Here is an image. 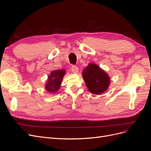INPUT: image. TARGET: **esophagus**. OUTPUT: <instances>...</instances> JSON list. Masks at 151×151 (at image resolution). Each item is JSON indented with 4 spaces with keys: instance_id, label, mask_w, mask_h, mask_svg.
<instances>
[{
    "instance_id": "1",
    "label": "esophagus",
    "mask_w": 151,
    "mask_h": 151,
    "mask_svg": "<svg viewBox=\"0 0 151 151\" xmlns=\"http://www.w3.org/2000/svg\"><path fill=\"white\" fill-rule=\"evenodd\" d=\"M71 70H72V72L73 73H75V74H77V73L78 72V71H79V68H78V67H77L76 65H73L71 67Z\"/></svg>"
}]
</instances>
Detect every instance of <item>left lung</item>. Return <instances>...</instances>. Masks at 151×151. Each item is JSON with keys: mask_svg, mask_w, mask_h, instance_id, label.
<instances>
[{"mask_svg": "<svg viewBox=\"0 0 151 151\" xmlns=\"http://www.w3.org/2000/svg\"><path fill=\"white\" fill-rule=\"evenodd\" d=\"M83 76L88 90L91 93L100 94L107 90L109 84V77L98 65L90 63L84 68Z\"/></svg>", "mask_w": 151, "mask_h": 151, "instance_id": "8db88e82", "label": "left lung"}]
</instances>
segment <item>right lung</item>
<instances>
[{"instance_id": "add662e5", "label": "right lung", "mask_w": 151, "mask_h": 151, "mask_svg": "<svg viewBox=\"0 0 151 151\" xmlns=\"http://www.w3.org/2000/svg\"><path fill=\"white\" fill-rule=\"evenodd\" d=\"M65 71L63 70H56L51 72L48 76V82L46 84V89L50 93H55L60 88L63 77Z\"/></svg>"}]
</instances>
